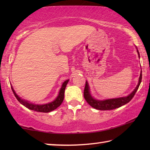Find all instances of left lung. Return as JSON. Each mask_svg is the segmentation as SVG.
<instances>
[{"instance_id":"1","label":"left lung","mask_w":150,"mask_h":150,"mask_svg":"<svg viewBox=\"0 0 150 150\" xmlns=\"http://www.w3.org/2000/svg\"><path fill=\"white\" fill-rule=\"evenodd\" d=\"M138 52V54L139 57V52ZM141 80H142V71H141L140 77H139V81L138 85L135 88V89L131 93L130 95L127 96V97H123L120 98H115V99H108L105 100H97L93 99L92 98L89 92V87L88 85L87 82H86L85 89H84V98L88 104L92 107L96 108V109L100 110H112L115 109L117 108L121 107V106L124 105L127 103H128L134 97L135 93L139 89V85L141 83Z\"/></svg>"}]
</instances>
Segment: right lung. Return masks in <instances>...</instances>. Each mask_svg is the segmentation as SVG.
<instances>
[{
  "mask_svg": "<svg viewBox=\"0 0 150 150\" xmlns=\"http://www.w3.org/2000/svg\"><path fill=\"white\" fill-rule=\"evenodd\" d=\"M69 80H67L65 81L64 83H63L62 87H61L60 91H59V96H57V98L55 99L54 101L50 102V103L46 104H42V105H39V104H33L31 103H28L27 101H25V100H22L20 98L19 96H18L17 94L16 93L15 91H14L13 87H11L12 91H13V93L20 104H22V105H24L25 107L28 108V109L34 110V111L37 112H49L52 110L56 109L57 107H59V106L62 104L63 101V99H64V93H65V87H66V85L67 83H68Z\"/></svg>",
  "mask_w": 150,
  "mask_h": 150,
  "instance_id": "right-lung-1",
  "label": "right lung"
}]
</instances>
